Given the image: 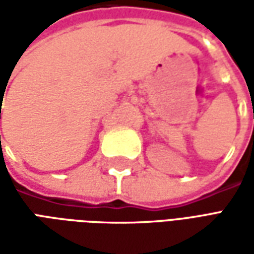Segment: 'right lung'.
<instances>
[{"label":"right lung","instance_id":"1","mask_svg":"<svg viewBox=\"0 0 254 254\" xmlns=\"http://www.w3.org/2000/svg\"><path fill=\"white\" fill-rule=\"evenodd\" d=\"M0 114H1V110H0ZM0 137H1V136H0Z\"/></svg>","mask_w":254,"mask_h":254}]
</instances>
